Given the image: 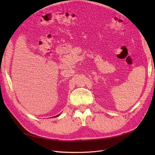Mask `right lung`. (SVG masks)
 Here are the masks:
<instances>
[{
    "label": "right lung",
    "instance_id": "1",
    "mask_svg": "<svg viewBox=\"0 0 155 155\" xmlns=\"http://www.w3.org/2000/svg\"><path fill=\"white\" fill-rule=\"evenodd\" d=\"M60 114H58V115H57V116H54V118H55V117H58V116H59Z\"/></svg>",
    "mask_w": 155,
    "mask_h": 155
}]
</instances>
